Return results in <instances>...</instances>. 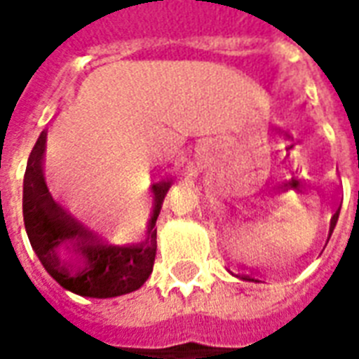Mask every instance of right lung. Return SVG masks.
Returning <instances> with one entry per match:
<instances>
[{
    "instance_id": "1",
    "label": "right lung",
    "mask_w": 359,
    "mask_h": 359,
    "mask_svg": "<svg viewBox=\"0 0 359 359\" xmlns=\"http://www.w3.org/2000/svg\"><path fill=\"white\" fill-rule=\"evenodd\" d=\"M46 133L42 131L31 150L24 176V222L34 254L53 280L79 297L113 298L128 294L148 280L157 250L156 222L170 183L154 185V213L148 222L146 239L137 245H105L93 231L66 217L44 194L42 159ZM59 248L79 253L83 265L66 267L58 257Z\"/></svg>"
}]
</instances>
